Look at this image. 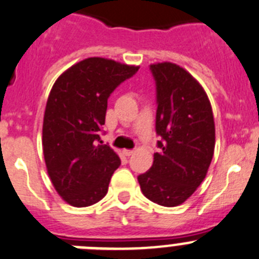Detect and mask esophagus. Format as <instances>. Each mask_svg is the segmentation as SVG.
I'll list each match as a JSON object with an SVG mask.
<instances>
[{
  "label": "esophagus",
  "instance_id": "1",
  "mask_svg": "<svg viewBox=\"0 0 259 259\" xmlns=\"http://www.w3.org/2000/svg\"><path fill=\"white\" fill-rule=\"evenodd\" d=\"M134 154V150H123V155H124V156H132Z\"/></svg>",
  "mask_w": 259,
  "mask_h": 259
}]
</instances>
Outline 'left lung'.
I'll return each instance as SVG.
<instances>
[{"label":"left lung","instance_id":"left-lung-1","mask_svg":"<svg viewBox=\"0 0 259 259\" xmlns=\"http://www.w3.org/2000/svg\"><path fill=\"white\" fill-rule=\"evenodd\" d=\"M156 81L159 152L149 171L139 176L146 198L164 207L186 202L206 178L215 151V122L201 83L171 62L150 66Z\"/></svg>","mask_w":259,"mask_h":259}]
</instances>
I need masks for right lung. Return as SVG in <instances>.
I'll return each instance as SVG.
<instances>
[{
    "mask_svg": "<svg viewBox=\"0 0 259 259\" xmlns=\"http://www.w3.org/2000/svg\"><path fill=\"white\" fill-rule=\"evenodd\" d=\"M109 58L90 57L71 66L56 80L43 119V155L57 193L73 207L104 198L120 165L117 152L102 145L108 98L139 71Z\"/></svg>",
    "mask_w": 259,
    "mask_h": 259,
    "instance_id": "obj_1",
    "label": "right lung"
}]
</instances>
